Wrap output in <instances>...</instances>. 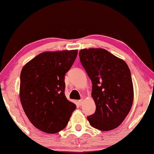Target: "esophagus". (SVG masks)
I'll use <instances>...</instances> for the list:
<instances>
[{
  "label": "esophagus",
  "mask_w": 154,
  "mask_h": 154,
  "mask_svg": "<svg viewBox=\"0 0 154 154\" xmlns=\"http://www.w3.org/2000/svg\"><path fill=\"white\" fill-rule=\"evenodd\" d=\"M83 101H84V99H83V98H82V99L79 100V105H82V104L83 103Z\"/></svg>",
  "instance_id": "1"
}]
</instances>
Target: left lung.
<instances>
[{
    "mask_svg": "<svg viewBox=\"0 0 154 154\" xmlns=\"http://www.w3.org/2000/svg\"><path fill=\"white\" fill-rule=\"evenodd\" d=\"M79 59L92 82L96 109L88 116L92 127L109 131L119 127L130 112L134 91L126 62L103 48L82 49Z\"/></svg>",
    "mask_w": 154,
    "mask_h": 154,
    "instance_id": "1",
    "label": "left lung"
}]
</instances>
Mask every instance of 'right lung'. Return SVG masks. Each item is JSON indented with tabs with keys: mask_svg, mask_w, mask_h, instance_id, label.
<instances>
[{
	"mask_svg": "<svg viewBox=\"0 0 154 154\" xmlns=\"http://www.w3.org/2000/svg\"><path fill=\"white\" fill-rule=\"evenodd\" d=\"M77 56V50L47 51L22 68L21 103L30 122L38 130L54 134L68 124L76 105L64 94V76Z\"/></svg>",
	"mask_w": 154,
	"mask_h": 154,
	"instance_id": "obj_1",
	"label": "right lung"
}]
</instances>
